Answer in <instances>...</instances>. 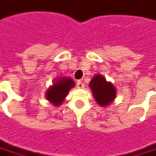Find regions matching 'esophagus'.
Instances as JSON below:
<instances>
[{"mask_svg": "<svg viewBox=\"0 0 156 156\" xmlns=\"http://www.w3.org/2000/svg\"><path fill=\"white\" fill-rule=\"evenodd\" d=\"M76 87H77L78 88H83V87H84V84H83V82H82L81 80H77V82H76Z\"/></svg>", "mask_w": 156, "mask_h": 156, "instance_id": "esophagus-1", "label": "esophagus"}]
</instances>
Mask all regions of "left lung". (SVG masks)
<instances>
[{"mask_svg": "<svg viewBox=\"0 0 156 156\" xmlns=\"http://www.w3.org/2000/svg\"><path fill=\"white\" fill-rule=\"evenodd\" d=\"M97 103L101 106L108 105L115 98V89L110 82H107L100 75L94 76L89 83Z\"/></svg>", "mask_w": 156, "mask_h": 156, "instance_id": "left-lung-1", "label": "left lung"}]
</instances>
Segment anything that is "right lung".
I'll return each mask as SVG.
<instances>
[{"mask_svg":"<svg viewBox=\"0 0 156 156\" xmlns=\"http://www.w3.org/2000/svg\"><path fill=\"white\" fill-rule=\"evenodd\" d=\"M75 86L74 80L70 78H59L47 91V99L52 105L58 106L67 96L68 92Z\"/></svg>","mask_w":156,"mask_h":156,"instance_id":"1","label":"right lung"}]
</instances>
